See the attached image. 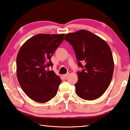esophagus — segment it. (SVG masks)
<instances>
[{
  "label": "esophagus",
  "mask_w": 130,
  "mask_h": 130,
  "mask_svg": "<svg viewBox=\"0 0 130 130\" xmlns=\"http://www.w3.org/2000/svg\"><path fill=\"white\" fill-rule=\"evenodd\" d=\"M68 75H69V73H67V74H63V77L66 78V77H67Z\"/></svg>",
  "instance_id": "1"
}]
</instances>
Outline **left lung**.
Returning <instances> with one entry per match:
<instances>
[{
	"instance_id": "obj_1",
	"label": "left lung",
	"mask_w": 130,
	"mask_h": 130,
	"mask_svg": "<svg viewBox=\"0 0 130 130\" xmlns=\"http://www.w3.org/2000/svg\"><path fill=\"white\" fill-rule=\"evenodd\" d=\"M64 40L72 46L78 65L83 68L77 72L78 80L74 84L77 95L87 100L99 98L109 87L114 69L112 54L108 44L85 30L67 34Z\"/></svg>"
}]
</instances>
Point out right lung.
<instances>
[{"label":"right lung","instance_id":"add662e5","mask_svg":"<svg viewBox=\"0 0 130 130\" xmlns=\"http://www.w3.org/2000/svg\"><path fill=\"white\" fill-rule=\"evenodd\" d=\"M62 34L36 35L20 48L17 57V75L24 93L37 103L48 102L57 93L62 80L53 71L51 58L63 42Z\"/></svg>","mask_w":130,"mask_h":130}]
</instances>
